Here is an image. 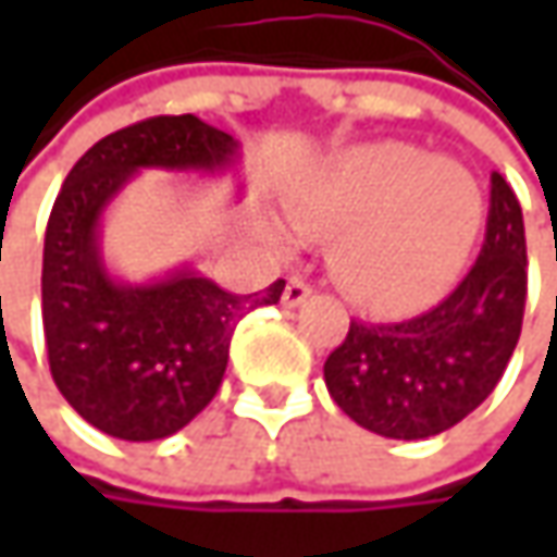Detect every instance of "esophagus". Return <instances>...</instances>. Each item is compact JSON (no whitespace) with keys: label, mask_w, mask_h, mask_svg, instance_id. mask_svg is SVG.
I'll return each mask as SVG.
<instances>
[{"label":"esophagus","mask_w":557,"mask_h":557,"mask_svg":"<svg viewBox=\"0 0 557 557\" xmlns=\"http://www.w3.org/2000/svg\"><path fill=\"white\" fill-rule=\"evenodd\" d=\"M312 294V288L307 285V282H300V278H290L288 285H285V294H282V304L288 307V310H294V307H300L307 297Z\"/></svg>","instance_id":"34e87169"}]
</instances>
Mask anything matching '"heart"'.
Returning <instances> with one entry per match:
<instances>
[{"label":"heart","instance_id":"b5f03b06","mask_svg":"<svg viewBox=\"0 0 557 557\" xmlns=\"http://www.w3.org/2000/svg\"><path fill=\"white\" fill-rule=\"evenodd\" d=\"M483 195L459 163L403 141L334 154L263 225L269 247L337 235L332 267L362 307L403 312L456 282L481 235Z\"/></svg>","mask_w":557,"mask_h":557}]
</instances>
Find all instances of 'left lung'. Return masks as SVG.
I'll list each match as a JSON object with an SVG mask.
<instances>
[{
	"label": "left lung",
	"instance_id": "8db88e82",
	"mask_svg": "<svg viewBox=\"0 0 557 557\" xmlns=\"http://www.w3.org/2000/svg\"><path fill=\"white\" fill-rule=\"evenodd\" d=\"M481 257L434 310L406 322H350L325 359L332 399L359 428L391 440H424L474 412L518 347L527 300L521 203L499 173L490 180Z\"/></svg>",
	"mask_w": 557,
	"mask_h": 557
}]
</instances>
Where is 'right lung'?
<instances>
[{"instance_id": "right-lung-1", "label": "right lung", "mask_w": 557, "mask_h": 557, "mask_svg": "<svg viewBox=\"0 0 557 557\" xmlns=\"http://www.w3.org/2000/svg\"><path fill=\"white\" fill-rule=\"evenodd\" d=\"M238 141L195 114L151 117L96 141L54 198L42 247V329L61 396L108 437L148 443L183 431L216 396L228 341L285 282L232 294L176 267L126 282L104 263L101 220L141 170L225 173Z\"/></svg>"}]
</instances>
